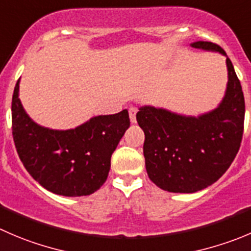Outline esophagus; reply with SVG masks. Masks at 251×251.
<instances>
[{
    "mask_svg": "<svg viewBox=\"0 0 251 251\" xmlns=\"http://www.w3.org/2000/svg\"><path fill=\"white\" fill-rule=\"evenodd\" d=\"M136 113H137V109L133 108V106H131L130 109H128V115H130V120L132 124H136Z\"/></svg>",
    "mask_w": 251,
    "mask_h": 251,
    "instance_id": "34e87169",
    "label": "esophagus"
}]
</instances>
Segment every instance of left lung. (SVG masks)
<instances>
[{
  "mask_svg": "<svg viewBox=\"0 0 251 251\" xmlns=\"http://www.w3.org/2000/svg\"><path fill=\"white\" fill-rule=\"evenodd\" d=\"M191 46L227 58V88L217 108L187 116L145 105L136 114L145 132L148 176L169 193H196L217 181L234 160L244 128V96L232 61L217 44L195 41Z\"/></svg>",
  "mask_w": 251,
  "mask_h": 251,
  "instance_id": "8db88e82",
  "label": "left lung"
}]
</instances>
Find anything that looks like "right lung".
I'll return each mask as SVG.
<instances>
[{
  "label": "right lung",
  "instance_id": "right-lung-1",
  "mask_svg": "<svg viewBox=\"0 0 251 251\" xmlns=\"http://www.w3.org/2000/svg\"><path fill=\"white\" fill-rule=\"evenodd\" d=\"M19 81L12 98V133L22 163L46 190L62 196H87L105 182L111 154L130 127L127 109L93 116L69 130L36 124L19 99Z\"/></svg>",
  "mask_w": 251,
  "mask_h": 251
}]
</instances>
